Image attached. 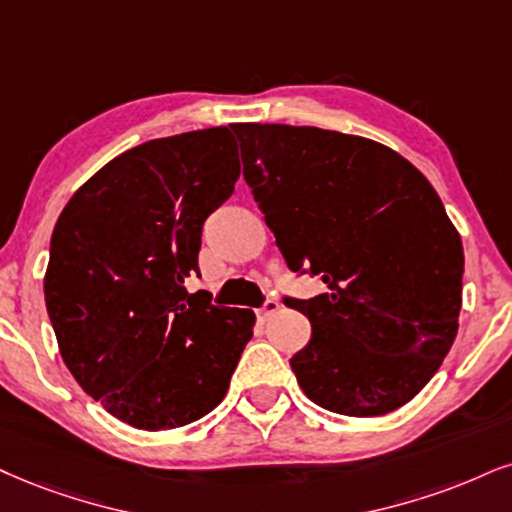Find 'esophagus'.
Masks as SVG:
<instances>
[{
    "label": "esophagus",
    "mask_w": 512,
    "mask_h": 512,
    "mask_svg": "<svg viewBox=\"0 0 512 512\" xmlns=\"http://www.w3.org/2000/svg\"><path fill=\"white\" fill-rule=\"evenodd\" d=\"M277 311H280V301H277V299H268L266 304L258 308L256 313H258V318H261V320H268L270 315H275Z\"/></svg>",
    "instance_id": "obj_1"
}]
</instances>
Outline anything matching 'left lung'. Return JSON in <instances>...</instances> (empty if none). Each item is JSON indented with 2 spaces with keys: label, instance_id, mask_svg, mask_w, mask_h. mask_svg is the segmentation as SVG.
Masks as SVG:
<instances>
[{
  "label": "left lung",
  "instance_id": "1",
  "mask_svg": "<svg viewBox=\"0 0 512 512\" xmlns=\"http://www.w3.org/2000/svg\"><path fill=\"white\" fill-rule=\"evenodd\" d=\"M232 130L287 266L327 285L285 299L313 330L289 361L299 387L351 418L401 408L439 370L463 304V242L439 194L365 137L277 123Z\"/></svg>",
  "mask_w": 512,
  "mask_h": 512
}]
</instances>
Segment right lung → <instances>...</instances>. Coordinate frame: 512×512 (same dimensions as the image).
Here are the masks:
<instances>
[{
	"mask_svg": "<svg viewBox=\"0 0 512 512\" xmlns=\"http://www.w3.org/2000/svg\"><path fill=\"white\" fill-rule=\"evenodd\" d=\"M237 178L225 125L161 137L97 170L54 225L44 304L63 363L137 430L211 413L254 334V311L185 289L199 273L204 220Z\"/></svg>",
	"mask_w": 512,
	"mask_h": 512,
	"instance_id": "right-lung-1",
	"label": "right lung"
}]
</instances>
